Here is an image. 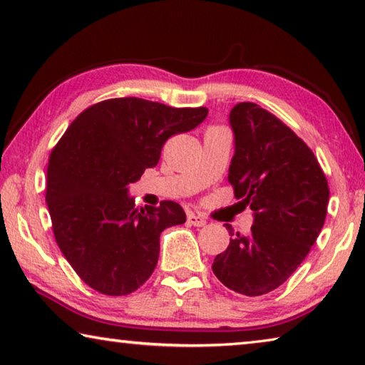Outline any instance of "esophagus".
Returning <instances> with one entry per match:
<instances>
[{
    "instance_id": "1",
    "label": "esophagus",
    "mask_w": 365,
    "mask_h": 365,
    "mask_svg": "<svg viewBox=\"0 0 365 365\" xmlns=\"http://www.w3.org/2000/svg\"><path fill=\"white\" fill-rule=\"evenodd\" d=\"M188 224H191L193 227H205L207 224L206 217H202L200 214H193L190 212L188 214Z\"/></svg>"
}]
</instances>
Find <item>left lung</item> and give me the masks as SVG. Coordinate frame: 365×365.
I'll use <instances>...</instances> for the list:
<instances>
[{
	"label": "left lung",
	"mask_w": 365,
	"mask_h": 365,
	"mask_svg": "<svg viewBox=\"0 0 365 365\" xmlns=\"http://www.w3.org/2000/svg\"><path fill=\"white\" fill-rule=\"evenodd\" d=\"M235 154L228 182L252 211L250 235L233 233L212 270L227 288L261 296L279 288L304 261L322 230L329 183L314 153L292 128L255 103L228 115Z\"/></svg>",
	"instance_id": "8db88e82"
}]
</instances>
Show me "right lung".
<instances>
[{"instance_id":"obj_1","label":"right lung","mask_w":365,"mask_h":365,"mask_svg":"<svg viewBox=\"0 0 365 365\" xmlns=\"http://www.w3.org/2000/svg\"><path fill=\"white\" fill-rule=\"evenodd\" d=\"M206 115V108L114 98L85 109L54 146L46 205L59 250L86 285L123 296L150 279L160 233L187 214L175 201L137 209L128 187L156 168L172 135L193 130Z\"/></svg>"}]
</instances>
